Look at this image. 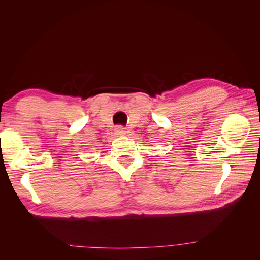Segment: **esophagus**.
Masks as SVG:
<instances>
[{
  "label": "esophagus",
  "instance_id": "esophagus-1",
  "mask_svg": "<svg viewBox=\"0 0 260 260\" xmlns=\"http://www.w3.org/2000/svg\"><path fill=\"white\" fill-rule=\"evenodd\" d=\"M115 132L117 133V135L123 136V135H125V129L123 127H121V125H117V127L115 128Z\"/></svg>",
  "mask_w": 260,
  "mask_h": 260
}]
</instances>
